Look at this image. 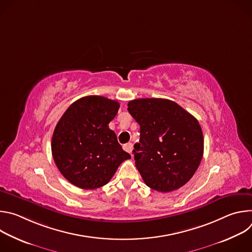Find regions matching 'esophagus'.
<instances>
[{
    "mask_svg": "<svg viewBox=\"0 0 252 252\" xmlns=\"http://www.w3.org/2000/svg\"><path fill=\"white\" fill-rule=\"evenodd\" d=\"M124 150L126 152V153H128V154H130L131 153V151H132V143L131 142H128V143H126V145H124Z\"/></svg>",
    "mask_w": 252,
    "mask_h": 252,
    "instance_id": "1",
    "label": "esophagus"
}]
</instances>
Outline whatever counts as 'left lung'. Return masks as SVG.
<instances>
[{
    "label": "left lung",
    "mask_w": 252,
    "mask_h": 252,
    "mask_svg": "<svg viewBox=\"0 0 252 252\" xmlns=\"http://www.w3.org/2000/svg\"><path fill=\"white\" fill-rule=\"evenodd\" d=\"M127 111L140 126L134 145L135 166L145 184L169 192L193 176L203 156V134L198 121L166 98H137Z\"/></svg>",
    "instance_id": "obj_1"
}]
</instances>
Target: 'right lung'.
Segmentation results:
<instances>
[{
    "instance_id": "right-lung-1",
    "label": "right lung",
    "mask_w": 252,
    "mask_h": 252,
    "mask_svg": "<svg viewBox=\"0 0 252 252\" xmlns=\"http://www.w3.org/2000/svg\"><path fill=\"white\" fill-rule=\"evenodd\" d=\"M120 103L99 95L71 103L57 124L52 154L63 177L83 189H94L111 181L120 164L129 159L109 124Z\"/></svg>"
}]
</instances>
